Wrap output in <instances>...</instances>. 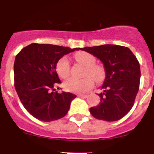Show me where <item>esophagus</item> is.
I'll use <instances>...</instances> for the list:
<instances>
[{
	"label": "esophagus",
	"instance_id": "obj_1",
	"mask_svg": "<svg viewBox=\"0 0 154 154\" xmlns=\"http://www.w3.org/2000/svg\"><path fill=\"white\" fill-rule=\"evenodd\" d=\"M78 96L79 97H81V98H86L87 95H85V94H79Z\"/></svg>",
	"mask_w": 154,
	"mask_h": 154
}]
</instances>
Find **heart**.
Listing matches in <instances>:
<instances>
[{"label":"heart","mask_w":154,"mask_h":154,"mask_svg":"<svg viewBox=\"0 0 154 154\" xmlns=\"http://www.w3.org/2000/svg\"><path fill=\"white\" fill-rule=\"evenodd\" d=\"M75 58L85 66L84 71L85 78L78 79L69 78L63 83L65 90L75 93H84L94 85V80L101 81L104 78L105 72L101 65L96 64V58L86 51H80L75 55ZM56 72L58 76L62 79H66L70 74V64L69 58L63 56L57 62ZM94 79H92V78Z\"/></svg>","instance_id":"obj_1"}]
</instances>
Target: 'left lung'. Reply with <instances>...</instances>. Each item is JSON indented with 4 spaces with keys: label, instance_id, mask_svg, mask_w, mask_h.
Wrapping results in <instances>:
<instances>
[{
    "label": "left lung",
    "instance_id": "left-lung-1",
    "mask_svg": "<svg viewBox=\"0 0 154 154\" xmlns=\"http://www.w3.org/2000/svg\"><path fill=\"white\" fill-rule=\"evenodd\" d=\"M81 50L90 53L103 63L106 79L99 94V104L89 109L94 117L112 122L130 112L140 88V68L137 58L127 47L103 45L85 47Z\"/></svg>",
    "mask_w": 154,
    "mask_h": 154
}]
</instances>
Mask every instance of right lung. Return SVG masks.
Masks as SVG:
<instances>
[{
  "mask_svg": "<svg viewBox=\"0 0 154 154\" xmlns=\"http://www.w3.org/2000/svg\"><path fill=\"white\" fill-rule=\"evenodd\" d=\"M79 49L32 43L16 55L14 87L24 107L35 118L50 122L67 114L71 102L76 96L70 92H54V87L61 83L56 64L62 56Z\"/></svg>",
  "mask_w": 154,
  "mask_h": 154,
  "instance_id": "add662e5",
  "label": "right lung"
}]
</instances>
